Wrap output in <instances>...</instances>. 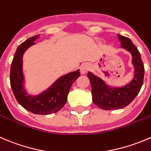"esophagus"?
<instances>
[{
  "mask_svg": "<svg viewBox=\"0 0 151 151\" xmlns=\"http://www.w3.org/2000/svg\"><path fill=\"white\" fill-rule=\"evenodd\" d=\"M89 68H90V65H89L88 63L82 64L81 66H80V72H81V74H86V73L88 71Z\"/></svg>",
  "mask_w": 151,
  "mask_h": 151,
  "instance_id": "obj_1",
  "label": "esophagus"
}]
</instances>
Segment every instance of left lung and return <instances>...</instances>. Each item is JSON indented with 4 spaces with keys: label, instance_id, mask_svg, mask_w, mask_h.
<instances>
[{
    "label": "left lung",
    "instance_id": "8db88e82",
    "mask_svg": "<svg viewBox=\"0 0 151 151\" xmlns=\"http://www.w3.org/2000/svg\"><path fill=\"white\" fill-rule=\"evenodd\" d=\"M121 47L126 49L132 55V63L134 66V77L128 84L123 87H109L102 79L88 73L91 85L93 102L101 109H121L129 105L138 95L143 84L145 74L144 64L141 55L137 46L128 37L118 35Z\"/></svg>",
    "mask_w": 151,
    "mask_h": 151
}]
</instances>
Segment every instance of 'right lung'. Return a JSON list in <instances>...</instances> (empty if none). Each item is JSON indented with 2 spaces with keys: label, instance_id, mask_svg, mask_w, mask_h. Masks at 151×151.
Here are the masks:
<instances>
[{
  "label": "right lung",
  "instance_id": "right-lung-1",
  "mask_svg": "<svg viewBox=\"0 0 151 151\" xmlns=\"http://www.w3.org/2000/svg\"><path fill=\"white\" fill-rule=\"evenodd\" d=\"M39 35L29 37L17 47L10 69V85L16 99L23 108L35 114L47 115L59 111L67 102L70 88L80 77L79 70L70 72L57 80L47 90L37 96H31L23 87V55Z\"/></svg>",
  "mask_w": 151,
  "mask_h": 151
}]
</instances>
